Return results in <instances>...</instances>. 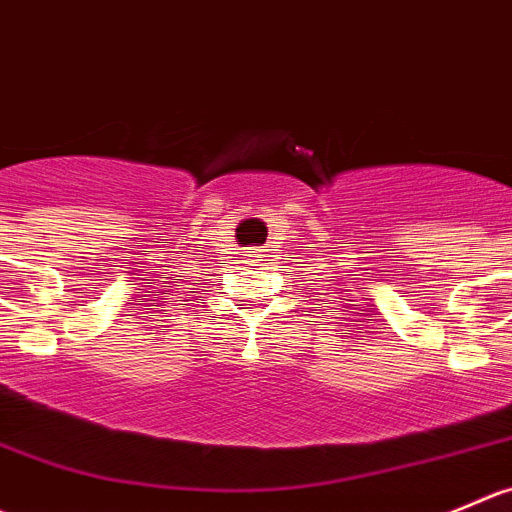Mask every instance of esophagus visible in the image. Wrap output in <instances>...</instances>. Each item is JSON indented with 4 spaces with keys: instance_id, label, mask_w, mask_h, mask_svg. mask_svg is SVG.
Here are the masks:
<instances>
[{
    "instance_id": "obj_1",
    "label": "esophagus",
    "mask_w": 512,
    "mask_h": 512,
    "mask_svg": "<svg viewBox=\"0 0 512 512\" xmlns=\"http://www.w3.org/2000/svg\"><path fill=\"white\" fill-rule=\"evenodd\" d=\"M247 252H250V255H247V257H252V260H257V257H262V255H260V252H262L260 247H250V250H247Z\"/></svg>"
}]
</instances>
